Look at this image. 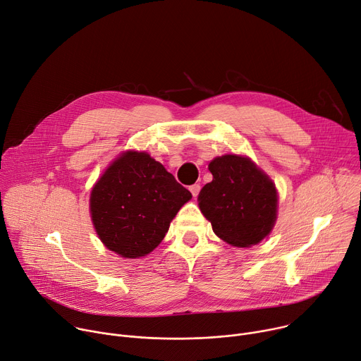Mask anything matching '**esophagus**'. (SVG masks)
I'll list each match as a JSON object with an SVG mask.
<instances>
[{
  "mask_svg": "<svg viewBox=\"0 0 361 361\" xmlns=\"http://www.w3.org/2000/svg\"><path fill=\"white\" fill-rule=\"evenodd\" d=\"M190 191L192 194V197H197L199 192H200V184H192L190 185Z\"/></svg>",
  "mask_w": 361,
  "mask_h": 361,
  "instance_id": "obj_1",
  "label": "esophagus"
}]
</instances>
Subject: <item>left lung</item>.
Listing matches in <instances>:
<instances>
[{"label": "left lung", "instance_id": "1", "mask_svg": "<svg viewBox=\"0 0 361 361\" xmlns=\"http://www.w3.org/2000/svg\"><path fill=\"white\" fill-rule=\"evenodd\" d=\"M213 174L199 194V207L213 232L238 247H249L265 239L276 221L278 192L272 180L242 155L216 157Z\"/></svg>", "mask_w": 361, "mask_h": 361}]
</instances>
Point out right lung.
<instances>
[{
	"mask_svg": "<svg viewBox=\"0 0 361 361\" xmlns=\"http://www.w3.org/2000/svg\"><path fill=\"white\" fill-rule=\"evenodd\" d=\"M191 199L161 162L147 152H122L90 192V216L102 243L122 257L152 252L171 220Z\"/></svg>",
	"mask_w": 361,
	"mask_h": 361,
	"instance_id": "add662e5",
	"label": "right lung"
}]
</instances>
